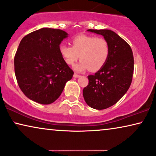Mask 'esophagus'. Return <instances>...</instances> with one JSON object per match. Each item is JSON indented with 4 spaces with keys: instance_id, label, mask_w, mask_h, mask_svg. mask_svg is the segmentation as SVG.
<instances>
[{
    "instance_id": "esophagus-1",
    "label": "esophagus",
    "mask_w": 156,
    "mask_h": 156,
    "mask_svg": "<svg viewBox=\"0 0 156 156\" xmlns=\"http://www.w3.org/2000/svg\"><path fill=\"white\" fill-rule=\"evenodd\" d=\"M80 75H79V74H74V77H75V78L80 77Z\"/></svg>"
}]
</instances>
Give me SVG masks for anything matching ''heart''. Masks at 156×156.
I'll return each mask as SVG.
<instances>
[{
    "instance_id": "1",
    "label": "heart",
    "mask_w": 156,
    "mask_h": 156,
    "mask_svg": "<svg viewBox=\"0 0 156 156\" xmlns=\"http://www.w3.org/2000/svg\"><path fill=\"white\" fill-rule=\"evenodd\" d=\"M72 46L62 44L59 52L65 62L73 66L79 58L82 60L74 66L76 71L90 69L97 72L102 69L110 55V45L104 38L94 36L80 35L72 40Z\"/></svg>"
}]
</instances>
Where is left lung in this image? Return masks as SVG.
<instances>
[{
  "mask_svg": "<svg viewBox=\"0 0 156 156\" xmlns=\"http://www.w3.org/2000/svg\"><path fill=\"white\" fill-rule=\"evenodd\" d=\"M100 34L108 41L110 55L106 64L94 75L83 90L87 104L96 110H104L116 104L130 87L134 70V58L130 45L114 31L88 29Z\"/></svg>",
  "mask_w": 156,
  "mask_h": 156,
  "instance_id": "8db88e82",
  "label": "left lung"
}]
</instances>
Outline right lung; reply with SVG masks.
I'll list each match as a JSON object with an SVG mask.
<instances>
[{
  "mask_svg": "<svg viewBox=\"0 0 156 156\" xmlns=\"http://www.w3.org/2000/svg\"><path fill=\"white\" fill-rule=\"evenodd\" d=\"M67 36L62 30L43 28L22 38L14 57V69L20 89L30 100L51 104L73 76L59 52L61 42Z\"/></svg>",
  "mask_w": 156,
  "mask_h": 156,
  "instance_id": "obj_1",
  "label": "right lung"
}]
</instances>
